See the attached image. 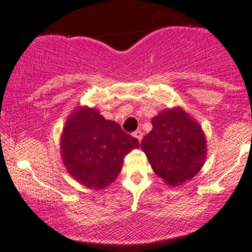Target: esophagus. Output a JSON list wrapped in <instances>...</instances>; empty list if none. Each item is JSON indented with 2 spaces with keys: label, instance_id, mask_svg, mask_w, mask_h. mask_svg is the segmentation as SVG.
Masks as SVG:
<instances>
[{
  "label": "esophagus",
  "instance_id": "esophagus-1",
  "mask_svg": "<svg viewBox=\"0 0 252 252\" xmlns=\"http://www.w3.org/2000/svg\"><path fill=\"white\" fill-rule=\"evenodd\" d=\"M133 135H134V137H136V139L139 140V141H141L142 140V131L141 130H135Z\"/></svg>",
  "mask_w": 252,
  "mask_h": 252
}]
</instances>
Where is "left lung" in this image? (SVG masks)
<instances>
[{
  "instance_id": "left-lung-1",
  "label": "left lung",
  "mask_w": 252,
  "mask_h": 252,
  "mask_svg": "<svg viewBox=\"0 0 252 252\" xmlns=\"http://www.w3.org/2000/svg\"><path fill=\"white\" fill-rule=\"evenodd\" d=\"M152 130L142 139L153 171L169 185L184 184L203 166L206 155L205 136L180 108L166 110L152 119Z\"/></svg>"
}]
</instances>
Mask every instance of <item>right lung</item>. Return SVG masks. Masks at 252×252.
I'll return each instance as SVG.
<instances>
[{
	"instance_id": "obj_1",
	"label": "right lung",
	"mask_w": 252,
	"mask_h": 252,
	"mask_svg": "<svg viewBox=\"0 0 252 252\" xmlns=\"http://www.w3.org/2000/svg\"><path fill=\"white\" fill-rule=\"evenodd\" d=\"M139 146V140L124 133L119 124L88 107L73 112L62 135L63 160L68 173L93 189L115 181L124 156Z\"/></svg>"
}]
</instances>
